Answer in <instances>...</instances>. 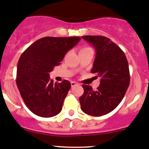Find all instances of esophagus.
<instances>
[{"instance_id": "1", "label": "esophagus", "mask_w": 149, "mask_h": 149, "mask_svg": "<svg viewBox=\"0 0 149 149\" xmlns=\"http://www.w3.org/2000/svg\"><path fill=\"white\" fill-rule=\"evenodd\" d=\"M70 84H71V86L72 87L76 86L79 85V84H78L77 82H75V81H71V82H70Z\"/></svg>"}]
</instances>
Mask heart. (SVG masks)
Returning a JSON list of instances; mask_svg holds the SVG:
<instances>
[{
    "label": "heart",
    "mask_w": 149,
    "mask_h": 149,
    "mask_svg": "<svg viewBox=\"0 0 149 149\" xmlns=\"http://www.w3.org/2000/svg\"><path fill=\"white\" fill-rule=\"evenodd\" d=\"M87 48H87V47H86V48H83L82 49H87ZM82 49H81V50H82Z\"/></svg>",
    "instance_id": "heart-1"
}]
</instances>
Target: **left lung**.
Listing matches in <instances>:
<instances>
[{"instance_id":"1","label":"left lung","mask_w":149,"mask_h":149,"mask_svg":"<svg viewBox=\"0 0 149 149\" xmlns=\"http://www.w3.org/2000/svg\"><path fill=\"white\" fill-rule=\"evenodd\" d=\"M81 38L95 48L96 55L91 73L101 78L96 91L88 85L82 86L84 92L79 98L81 110L88 115L101 116L114 110L126 94L130 84L128 61L123 51L108 38Z\"/></svg>"}]
</instances>
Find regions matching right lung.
<instances>
[{
  "label": "right lung",
  "instance_id": "1",
  "mask_svg": "<svg viewBox=\"0 0 149 149\" xmlns=\"http://www.w3.org/2000/svg\"><path fill=\"white\" fill-rule=\"evenodd\" d=\"M81 38L44 37L22 54L17 65L16 84L23 101L31 112L44 118L61 111L70 83H54L49 73L54 70Z\"/></svg>",
  "mask_w": 149,
  "mask_h": 149
}]
</instances>
